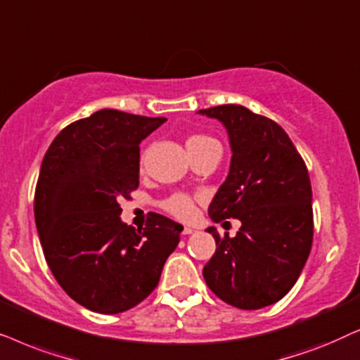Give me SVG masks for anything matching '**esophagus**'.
Returning a JSON list of instances; mask_svg holds the SVG:
<instances>
[{"label":"esophagus","instance_id":"esophagus-1","mask_svg":"<svg viewBox=\"0 0 360 360\" xmlns=\"http://www.w3.org/2000/svg\"><path fill=\"white\" fill-rule=\"evenodd\" d=\"M194 232H195V230L193 227H184V230H183L184 236H191V233H194Z\"/></svg>","mask_w":360,"mask_h":360}]
</instances>
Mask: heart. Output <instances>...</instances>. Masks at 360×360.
<instances>
[{
  "mask_svg": "<svg viewBox=\"0 0 360 360\" xmlns=\"http://www.w3.org/2000/svg\"><path fill=\"white\" fill-rule=\"evenodd\" d=\"M219 145L214 138L205 136V135H193L188 138L186 141V148H188V153H193L195 150H202V148ZM194 199L188 194H172L171 198H167L165 202H162V209L171 215H174L176 219L188 220L194 215Z\"/></svg>",
  "mask_w": 360,
  "mask_h": 360,
  "instance_id": "heart-1",
  "label": "heart"
}]
</instances>
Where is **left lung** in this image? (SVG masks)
I'll list each match as a JSON object with an SVG mask.
<instances>
[{
	"instance_id": "1",
	"label": "left lung",
	"mask_w": 360,
	"mask_h": 360,
	"mask_svg": "<svg viewBox=\"0 0 360 360\" xmlns=\"http://www.w3.org/2000/svg\"><path fill=\"white\" fill-rule=\"evenodd\" d=\"M198 113L219 120L232 160L227 179L209 205L214 222L238 219L236 237H219L205 263V283L240 309L280 301L298 280L313 243V191L293 141L280 124L242 107L219 105Z\"/></svg>"
}]
</instances>
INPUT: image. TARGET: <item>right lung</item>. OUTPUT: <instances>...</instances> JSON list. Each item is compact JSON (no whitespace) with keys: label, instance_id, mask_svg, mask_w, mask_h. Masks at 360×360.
Segmentation results:
<instances>
[{"label":"right lung","instance_id":"add662e5","mask_svg":"<svg viewBox=\"0 0 360 360\" xmlns=\"http://www.w3.org/2000/svg\"><path fill=\"white\" fill-rule=\"evenodd\" d=\"M166 118L103 108L65 127L41 165L34 217L42 252L62 290L84 308L117 314L160 281L183 225L151 214L122 222L118 200L140 184V143Z\"/></svg>","mask_w":360,"mask_h":360}]
</instances>
